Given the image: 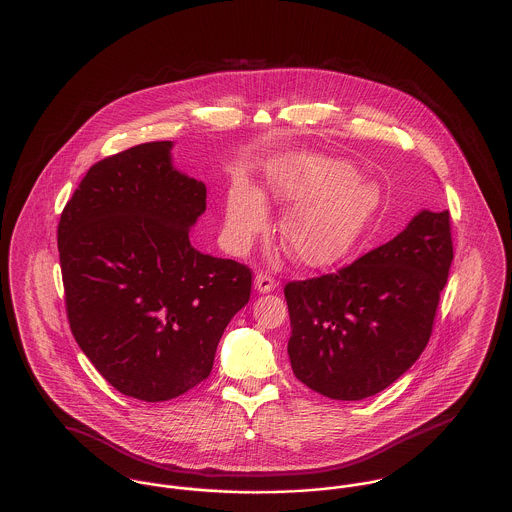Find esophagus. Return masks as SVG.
<instances>
[{
	"label": "esophagus",
	"mask_w": 512,
	"mask_h": 512,
	"mask_svg": "<svg viewBox=\"0 0 512 512\" xmlns=\"http://www.w3.org/2000/svg\"><path fill=\"white\" fill-rule=\"evenodd\" d=\"M276 286H278V282H276L273 276L267 275V273H263V271L255 275V288H257V292L267 294V292H273Z\"/></svg>",
	"instance_id": "esophagus-1"
}]
</instances>
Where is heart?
Returning a JSON list of instances; mask_svg holds the SVG:
<instances>
[{
  "label": "heart",
  "mask_w": 512,
  "mask_h": 512,
  "mask_svg": "<svg viewBox=\"0 0 512 512\" xmlns=\"http://www.w3.org/2000/svg\"><path fill=\"white\" fill-rule=\"evenodd\" d=\"M356 177L347 161L323 156H290L269 167L271 195L292 204L280 222V239L292 259L308 267H331L368 232L380 193ZM265 216L261 193L239 183L228 198L226 234L236 245H247L263 228Z\"/></svg>",
  "instance_id": "heart-1"
}]
</instances>
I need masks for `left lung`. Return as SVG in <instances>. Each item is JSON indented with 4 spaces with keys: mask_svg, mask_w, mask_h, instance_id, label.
I'll list each match as a JSON object with an SVG mask.
<instances>
[{
    "mask_svg": "<svg viewBox=\"0 0 512 512\" xmlns=\"http://www.w3.org/2000/svg\"><path fill=\"white\" fill-rule=\"evenodd\" d=\"M452 259L450 212L423 210L341 271L288 282L294 376L341 401L386 390L425 351Z\"/></svg>",
    "mask_w": 512,
    "mask_h": 512,
    "instance_id": "obj_1",
    "label": "left lung"
}]
</instances>
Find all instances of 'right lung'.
<instances>
[{
	"label": "right lung",
	"mask_w": 512,
	"mask_h": 512,
	"mask_svg": "<svg viewBox=\"0 0 512 512\" xmlns=\"http://www.w3.org/2000/svg\"><path fill=\"white\" fill-rule=\"evenodd\" d=\"M148 142L89 167L58 224L66 312L79 349L120 394L167 401L208 378L251 271L197 251L206 187Z\"/></svg>",
	"instance_id": "obj_1"
}]
</instances>
